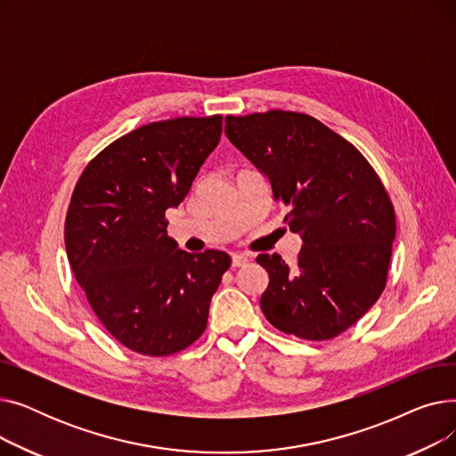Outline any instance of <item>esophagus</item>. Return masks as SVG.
Masks as SVG:
<instances>
[{"label":"esophagus","instance_id":"34e87169","mask_svg":"<svg viewBox=\"0 0 456 456\" xmlns=\"http://www.w3.org/2000/svg\"><path fill=\"white\" fill-rule=\"evenodd\" d=\"M248 255H242V253H234L232 255V268H240V266H246L248 265Z\"/></svg>","mask_w":456,"mask_h":456}]
</instances>
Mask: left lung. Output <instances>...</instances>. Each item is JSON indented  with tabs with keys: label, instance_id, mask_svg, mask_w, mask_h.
<instances>
[{
	"label": "left lung",
	"instance_id": "obj_1",
	"mask_svg": "<svg viewBox=\"0 0 456 456\" xmlns=\"http://www.w3.org/2000/svg\"><path fill=\"white\" fill-rule=\"evenodd\" d=\"M225 134L266 175L303 240L292 268L277 253L256 256L270 275L262 313L297 338L338 337L385 290L395 238L385 186L353 143L308 114L227 116Z\"/></svg>",
	"mask_w": 456,
	"mask_h": 456
}]
</instances>
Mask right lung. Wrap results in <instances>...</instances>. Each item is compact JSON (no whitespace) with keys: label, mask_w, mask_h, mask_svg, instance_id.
<instances>
[{"label":"right lung","mask_w":456,"mask_h":456,"mask_svg":"<svg viewBox=\"0 0 456 456\" xmlns=\"http://www.w3.org/2000/svg\"><path fill=\"white\" fill-rule=\"evenodd\" d=\"M222 119L142 126L92 159L71 194L69 266L103 327L140 354L166 356L194 344L231 266L224 251L179 249L164 216L186 198L218 146Z\"/></svg>","instance_id":"obj_1"}]
</instances>
